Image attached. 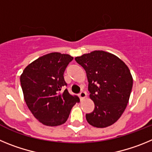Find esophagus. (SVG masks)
<instances>
[{
	"label": "esophagus",
	"mask_w": 152,
	"mask_h": 152,
	"mask_svg": "<svg viewBox=\"0 0 152 152\" xmlns=\"http://www.w3.org/2000/svg\"><path fill=\"white\" fill-rule=\"evenodd\" d=\"M79 96H80V100H83L84 98L87 96V93H86L85 91H81V92L80 93V94H79Z\"/></svg>",
	"instance_id": "esophagus-1"
}]
</instances>
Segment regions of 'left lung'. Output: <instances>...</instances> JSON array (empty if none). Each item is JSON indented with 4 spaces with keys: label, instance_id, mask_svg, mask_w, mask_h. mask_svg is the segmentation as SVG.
I'll use <instances>...</instances> for the list:
<instances>
[{
    "label": "left lung",
    "instance_id": "obj_1",
    "mask_svg": "<svg viewBox=\"0 0 152 152\" xmlns=\"http://www.w3.org/2000/svg\"><path fill=\"white\" fill-rule=\"evenodd\" d=\"M84 68L94 110L86 114L91 126L105 128L116 123L126 110L133 79L128 66L115 55L94 51L75 58Z\"/></svg>",
    "mask_w": 152,
    "mask_h": 152
}]
</instances>
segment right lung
Listing matches in <instances>:
<instances>
[{"mask_svg":"<svg viewBox=\"0 0 152 152\" xmlns=\"http://www.w3.org/2000/svg\"><path fill=\"white\" fill-rule=\"evenodd\" d=\"M73 57L52 52L41 56L25 68L20 75L24 100L33 116L41 123L57 126L67 121L71 110L80 101L65 89L64 72Z\"/></svg>","mask_w":152,"mask_h":152,"instance_id":"obj_1","label":"right lung"}]
</instances>
